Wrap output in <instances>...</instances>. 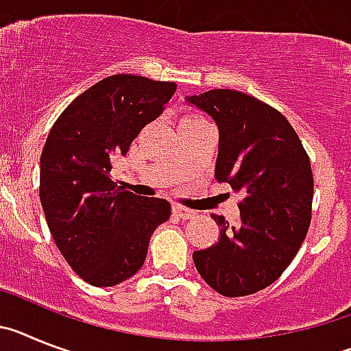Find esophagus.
<instances>
[{
  "label": "esophagus",
  "instance_id": "obj_1",
  "mask_svg": "<svg viewBox=\"0 0 351 351\" xmlns=\"http://www.w3.org/2000/svg\"><path fill=\"white\" fill-rule=\"evenodd\" d=\"M173 215H176V217H180V219H193L194 215H196V212L185 208V206L175 205L173 206Z\"/></svg>",
  "mask_w": 351,
  "mask_h": 351
}]
</instances>
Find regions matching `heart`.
<instances>
[{
  "label": "heart",
  "mask_w": 351,
  "mask_h": 351,
  "mask_svg": "<svg viewBox=\"0 0 351 351\" xmlns=\"http://www.w3.org/2000/svg\"><path fill=\"white\" fill-rule=\"evenodd\" d=\"M194 120H203V118H201V117H189V118H185L184 121H194Z\"/></svg>",
  "instance_id": "b5f03b06"
}]
</instances>
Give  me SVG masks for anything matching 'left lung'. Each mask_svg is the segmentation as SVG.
I'll return each mask as SVG.
<instances>
[{"instance_id": "obj_1", "label": "left lung", "mask_w": 351, "mask_h": 351, "mask_svg": "<svg viewBox=\"0 0 351 351\" xmlns=\"http://www.w3.org/2000/svg\"><path fill=\"white\" fill-rule=\"evenodd\" d=\"M219 127L215 178L243 193L234 226L221 228L212 247L194 251L199 276L224 297H243L277 281L306 239L313 171L302 141L281 112L234 90L187 97Z\"/></svg>"}]
</instances>
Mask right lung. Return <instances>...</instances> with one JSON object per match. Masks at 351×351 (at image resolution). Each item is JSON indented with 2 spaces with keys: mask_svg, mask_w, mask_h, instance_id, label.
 <instances>
[{
  "mask_svg": "<svg viewBox=\"0 0 351 351\" xmlns=\"http://www.w3.org/2000/svg\"><path fill=\"white\" fill-rule=\"evenodd\" d=\"M175 91L167 81L109 75L72 100L49 132L42 208L65 261L91 286H114L138 272L152 233L171 215L166 199L136 196L109 173Z\"/></svg>",
  "mask_w": 351,
  "mask_h": 351,
  "instance_id": "add662e5",
  "label": "right lung"
}]
</instances>
